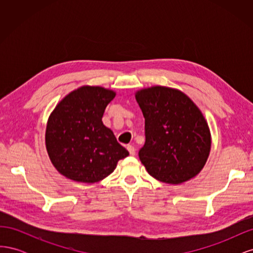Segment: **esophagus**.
<instances>
[{
  "instance_id": "obj_1",
  "label": "esophagus",
  "mask_w": 253,
  "mask_h": 253,
  "mask_svg": "<svg viewBox=\"0 0 253 253\" xmlns=\"http://www.w3.org/2000/svg\"><path fill=\"white\" fill-rule=\"evenodd\" d=\"M126 149H127V151L129 152V154H131L132 156H134L135 155V153H136V150H135V148L133 147V145H127L126 147Z\"/></svg>"
}]
</instances>
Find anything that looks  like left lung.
Here are the masks:
<instances>
[{"label": "left lung", "mask_w": 253, "mask_h": 253, "mask_svg": "<svg viewBox=\"0 0 253 253\" xmlns=\"http://www.w3.org/2000/svg\"><path fill=\"white\" fill-rule=\"evenodd\" d=\"M135 98L144 117L145 143L139 158L148 173L170 185L194 178L211 150L202 111L183 91L168 86L141 88Z\"/></svg>", "instance_id": "left-lung-1"}]
</instances>
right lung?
I'll return each instance as SVG.
<instances>
[{"label":"right lung","instance_id":"add662e5","mask_svg":"<svg viewBox=\"0 0 253 253\" xmlns=\"http://www.w3.org/2000/svg\"><path fill=\"white\" fill-rule=\"evenodd\" d=\"M115 96L113 89L83 85L67 94L50 113L45 145L51 164L66 178L98 182L128 155L102 122L106 105Z\"/></svg>","mask_w":253,"mask_h":253}]
</instances>
